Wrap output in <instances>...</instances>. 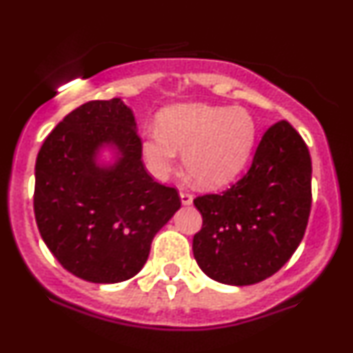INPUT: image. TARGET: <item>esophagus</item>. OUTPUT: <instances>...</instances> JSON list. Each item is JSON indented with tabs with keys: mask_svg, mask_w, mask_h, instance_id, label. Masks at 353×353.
<instances>
[{
	"mask_svg": "<svg viewBox=\"0 0 353 353\" xmlns=\"http://www.w3.org/2000/svg\"><path fill=\"white\" fill-rule=\"evenodd\" d=\"M179 196H181V203H183L184 206L191 205V203H192V194L189 191H181Z\"/></svg>",
	"mask_w": 353,
	"mask_h": 353,
	"instance_id": "34e87169",
	"label": "esophagus"
}]
</instances>
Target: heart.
<instances>
[{
    "instance_id": "heart-1",
    "label": "heart",
    "mask_w": 353,
    "mask_h": 353,
    "mask_svg": "<svg viewBox=\"0 0 353 353\" xmlns=\"http://www.w3.org/2000/svg\"><path fill=\"white\" fill-rule=\"evenodd\" d=\"M255 140V123L242 108L188 103L167 108L159 128L145 130L142 150L148 169L157 177L172 170L183 150L188 172L201 186H221L236 176Z\"/></svg>"
}]
</instances>
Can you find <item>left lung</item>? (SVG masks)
<instances>
[{
  "mask_svg": "<svg viewBox=\"0 0 353 353\" xmlns=\"http://www.w3.org/2000/svg\"><path fill=\"white\" fill-rule=\"evenodd\" d=\"M203 226L192 254L218 283H261L283 267L301 243L311 211V157L285 120L259 142L250 169L232 188L194 199Z\"/></svg>",
  "mask_w": 353,
  "mask_h": 353,
  "instance_id": "obj_1",
  "label": "left lung"
}]
</instances>
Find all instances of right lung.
<instances>
[{"mask_svg": "<svg viewBox=\"0 0 353 353\" xmlns=\"http://www.w3.org/2000/svg\"><path fill=\"white\" fill-rule=\"evenodd\" d=\"M117 150L99 166V148ZM181 208L176 188L152 179L135 117L120 98L70 111L37 155L33 211L39 232L65 270L114 284L145 265L155 233Z\"/></svg>", "mask_w": 353, "mask_h": 353, "instance_id": "1", "label": "right lung"}]
</instances>
